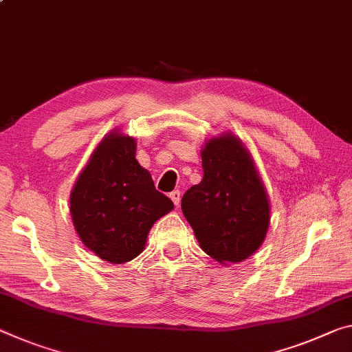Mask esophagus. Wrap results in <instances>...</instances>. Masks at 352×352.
<instances>
[{
    "label": "esophagus",
    "instance_id": "esophagus-1",
    "mask_svg": "<svg viewBox=\"0 0 352 352\" xmlns=\"http://www.w3.org/2000/svg\"><path fill=\"white\" fill-rule=\"evenodd\" d=\"M169 197H170L172 202H174L175 206L180 205V200H182V192H180V191H172V192L169 194Z\"/></svg>",
    "mask_w": 352,
    "mask_h": 352
}]
</instances>
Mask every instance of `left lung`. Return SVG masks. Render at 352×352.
I'll use <instances>...</instances> for the list:
<instances>
[{
  "instance_id": "8db88e82",
  "label": "left lung",
  "mask_w": 352,
  "mask_h": 352,
  "mask_svg": "<svg viewBox=\"0 0 352 352\" xmlns=\"http://www.w3.org/2000/svg\"><path fill=\"white\" fill-rule=\"evenodd\" d=\"M204 178L183 194L182 211L199 246L221 265L239 263L263 244L271 204L252 155L230 131L206 139Z\"/></svg>"
}]
</instances>
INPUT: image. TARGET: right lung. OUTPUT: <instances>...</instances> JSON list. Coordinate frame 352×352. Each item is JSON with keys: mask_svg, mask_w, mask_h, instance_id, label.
I'll use <instances>...</instances> for the list:
<instances>
[{"mask_svg": "<svg viewBox=\"0 0 352 352\" xmlns=\"http://www.w3.org/2000/svg\"><path fill=\"white\" fill-rule=\"evenodd\" d=\"M174 204L156 191L136 160V139L114 128L104 135L70 192V214L82 244L113 265L146 249L147 236Z\"/></svg>", "mask_w": 352, "mask_h": 352, "instance_id": "right-lung-1", "label": "right lung"}]
</instances>
